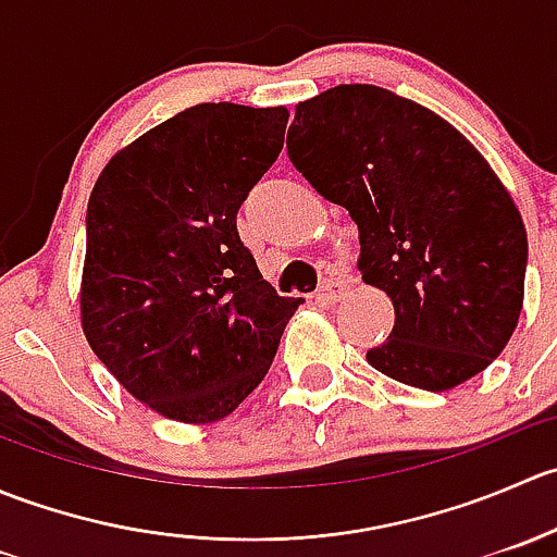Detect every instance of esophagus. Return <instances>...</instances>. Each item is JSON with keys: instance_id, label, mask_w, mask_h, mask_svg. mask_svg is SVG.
I'll return each instance as SVG.
<instances>
[{"instance_id": "esophagus-1", "label": "esophagus", "mask_w": 557, "mask_h": 557, "mask_svg": "<svg viewBox=\"0 0 557 557\" xmlns=\"http://www.w3.org/2000/svg\"><path fill=\"white\" fill-rule=\"evenodd\" d=\"M345 294H347V283H345V280H342V277H329V280H323V285H320L318 299L323 301V305H336V301H339Z\"/></svg>"}]
</instances>
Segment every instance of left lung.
Listing matches in <instances>:
<instances>
[{"instance_id": "8db88e82", "label": "left lung", "mask_w": 557, "mask_h": 557, "mask_svg": "<svg viewBox=\"0 0 557 557\" xmlns=\"http://www.w3.org/2000/svg\"><path fill=\"white\" fill-rule=\"evenodd\" d=\"M288 156L350 212L363 283L396 312L369 367L442 393L502 356L525 294V226L453 123L385 88L334 86L296 104Z\"/></svg>"}]
</instances>
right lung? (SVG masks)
<instances>
[{
  "mask_svg": "<svg viewBox=\"0 0 557 557\" xmlns=\"http://www.w3.org/2000/svg\"><path fill=\"white\" fill-rule=\"evenodd\" d=\"M285 123V107H188L117 150L88 199L83 334L137 401L177 423L232 414L301 305L274 294L237 232Z\"/></svg>",
  "mask_w": 557,
  "mask_h": 557,
  "instance_id": "add662e5",
  "label": "right lung"
}]
</instances>
